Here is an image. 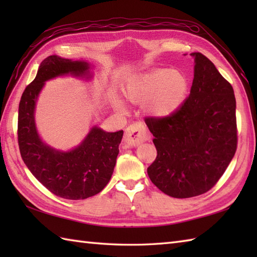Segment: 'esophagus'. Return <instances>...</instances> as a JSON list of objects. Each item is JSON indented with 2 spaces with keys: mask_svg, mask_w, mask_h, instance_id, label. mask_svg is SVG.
I'll return each mask as SVG.
<instances>
[{
  "mask_svg": "<svg viewBox=\"0 0 257 257\" xmlns=\"http://www.w3.org/2000/svg\"><path fill=\"white\" fill-rule=\"evenodd\" d=\"M149 139V134L146 125L141 122H136L130 124L125 129L124 143L129 146H139Z\"/></svg>",
  "mask_w": 257,
  "mask_h": 257,
  "instance_id": "esophagus-1",
  "label": "esophagus"
}]
</instances>
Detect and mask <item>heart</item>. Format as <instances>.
I'll use <instances>...</instances> for the list:
<instances>
[{"mask_svg": "<svg viewBox=\"0 0 257 257\" xmlns=\"http://www.w3.org/2000/svg\"><path fill=\"white\" fill-rule=\"evenodd\" d=\"M190 92L188 76L179 70L160 68L129 79L123 86V94L134 102L146 101L148 111L158 117L176 112L187 100ZM113 105L122 110L123 102L113 98Z\"/></svg>", "mask_w": 257, "mask_h": 257, "instance_id": "heart-1", "label": "heart"}]
</instances>
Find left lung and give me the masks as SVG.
<instances>
[{
    "instance_id": "obj_1",
    "label": "left lung",
    "mask_w": 257,
    "mask_h": 257,
    "mask_svg": "<svg viewBox=\"0 0 257 257\" xmlns=\"http://www.w3.org/2000/svg\"><path fill=\"white\" fill-rule=\"evenodd\" d=\"M181 108L166 117H147L157 158L147 169L163 193L177 199L207 192L225 172L237 147L236 101L231 84L201 53Z\"/></svg>"
}]
</instances>
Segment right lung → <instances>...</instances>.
<instances>
[{"label":"right lung","instance_id":"add662e5","mask_svg":"<svg viewBox=\"0 0 257 257\" xmlns=\"http://www.w3.org/2000/svg\"><path fill=\"white\" fill-rule=\"evenodd\" d=\"M89 64L52 55L40 65L35 79L26 87L19 106L18 138L26 167L52 193L67 200H84L99 193L116 166L122 130L107 133L92 127L76 148L59 151L43 143L35 124L37 97L45 81L64 75L91 78Z\"/></svg>","mask_w":257,"mask_h":257}]
</instances>
